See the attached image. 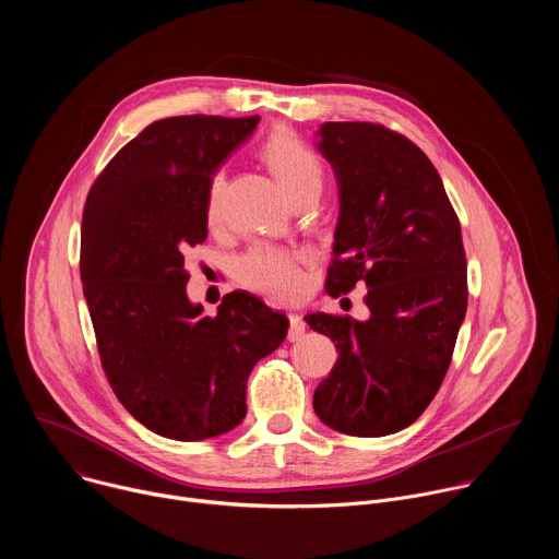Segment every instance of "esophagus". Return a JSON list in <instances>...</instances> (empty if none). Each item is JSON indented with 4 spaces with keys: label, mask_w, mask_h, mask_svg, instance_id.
I'll list each match as a JSON object with an SVG mask.
<instances>
[{
    "label": "esophagus",
    "mask_w": 559,
    "mask_h": 559,
    "mask_svg": "<svg viewBox=\"0 0 559 559\" xmlns=\"http://www.w3.org/2000/svg\"><path fill=\"white\" fill-rule=\"evenodd\" d=\"M302 336H305V321H302V316L289 313V332H287V338L294 343V341H300Z\"/></svg>",
    "instance_id": "34e87169"
}]
</instances>
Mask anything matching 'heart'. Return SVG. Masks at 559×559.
Masks as SVG:
<instances>
[{
    "instance_id": "heart-1",
    "label": "heart",
    "mask_w": 559,
    "mask_h": 559,
    "mask_svg": "<svg viewBox=\"0 0 559 559\" xmlns=\"http://www.w3.org/2000/svg\"><path fill=\"white\" fill-rule=\"evenodd\" d=\"M261 156L270 170L276 175L285 192L292 201L305 194H318L323 188V166L318 156L289 130H274L263 147ZM221 192H223V175H212L207 183L205 199V216L207 221H216L221 212ZM238 278L248 287L267 294L278 300L296 298L302 289V274L298 267V259L278 248H254L236 265Z\"/></svg>"
}]
</instances>
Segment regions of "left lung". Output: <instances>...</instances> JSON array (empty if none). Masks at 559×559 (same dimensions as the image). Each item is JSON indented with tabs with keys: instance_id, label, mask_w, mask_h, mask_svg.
Returning a JSON list of instances; mask_svg holds the SVG:
<instances>
[{
	"instance_id": "8db88e82",
	"label": "left lung",
	"mask_w": 559,
	"mask_h": 559,
	"mask_svg": "<svg viewBox=\"0 0 559 559\" xmlns=\"http://www.w3.org/2000/svg\"><path fill=\"white\" fill-rule=\"evenodd\" d=\"M316 150L341 201L325 289L336 298L365 281L369 318L305 316L338 349L313 412L347 436H389L420 418L451 362L468 298L460 221L438 170L403 134L328 121Z\"/></svg>"
}]
</instances>
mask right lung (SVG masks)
I'll use <instances>...</instances> for the list:
<instances>
[{"label":"right lung","mask_w":559,"mask_h":559,"mask_svg":"<svg viewBox=\"0 0 559 559\" xmlns=\"http://www.w3.org/2000/svg\"><path fill=\"white\" fill-rule=\"evenodd\" d=\"M259 117H170L123 145L93 183L82 221V283L104 371L150 431L183 442L243 423L254 365L289 321L248 292L216 316L188 298L186 254L207 238L212 175Z\"/></svg>","instance_id":"1"}]
</instances>
